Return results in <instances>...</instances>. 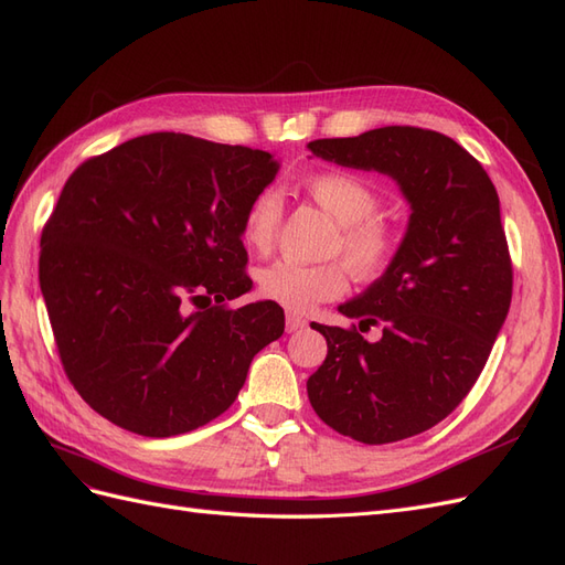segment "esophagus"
Here are the masks:
<instances>
[{
    "mask_svg": "<svg viewBox=\"0 0 565 565\" xmlns=\"http://www.w3.org/2000/svg\"><path fill=\"white\" fill-rule=\"evenodd\" d=\"M305 327H308V319H305V317H300V315H296V312H288V315H286V331H288V333L300 331V329H305Z\"/></svg>",
    "mask_w": 565,
    "mask_h": 565,
    "instance_id": "1",
    "label": "esophagus"
}]
</instances>
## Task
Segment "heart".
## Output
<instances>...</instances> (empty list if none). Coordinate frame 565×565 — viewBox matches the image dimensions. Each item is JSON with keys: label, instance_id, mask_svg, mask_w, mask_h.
<instances>
[{"label": "heart", "instance_id": "b5f03b06", "mask_svg": "<svg viewBox=\"0 0 565 565\" xmlns=\"http://www.w3.org/2000/svg\"><path fill=\"white\" fill-rule=\"evenodd\" d=\"M310 199L338 222L331 255H341L358 279H376L391 267L399 248V234L376 215L379 191L352 172H317L302 182ZM281 224V196L274 189L255 193L244 215V241L255 253H267ZM260 294L286 310L305 312L317 302L333 300L345 291L341 263L302 265L277 260L257 271Z\"/></svg>", "mask_w": 565, "mask_h": 565}]
</instances>
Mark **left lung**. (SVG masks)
Instances as JSON below:
<instances>
[{
  "mask_svg": "<svg viewBox=\"0 0 565 565\" xmlns=\"http://www.w3.org/2000/svg\"><path fill=\"white\" fill-rule=\"evenodd\" d=\"M308 149L393 177L412 211L391 267L338 305L360 330L381 323L380 341L369 344L354 327L312 324L329 352L308 379L310 405L364 445L412 438L469 395L507 319L513 271L497 189L455 139L422 127H379Z\"/></svg>",
  "mask_w": 565,
  "mask_h": 565,
  "instance_id": "8db88e82",
  "label": "left lung"
}]
</instances>
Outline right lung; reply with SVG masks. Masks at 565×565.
I'll return each instance as SVG.
<instances>
[{"label":"right lung","mask_w":565,"mask_h":565,"mask_svg":"<svg viewBox=\"0 0 565 565\" xmlns=\"http://www.w3.org/2000/svg\"><path fill=\"white\" fill-rule=\"evenodd\" d=\"M279 172L260 149L153 132L85 160L42 232L40 288L63 369L110 424L170 438L213 422L284 333L248 294L244 215Z\"/></svg>","instance_id":"right-lung-1"}]
</instances>
